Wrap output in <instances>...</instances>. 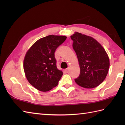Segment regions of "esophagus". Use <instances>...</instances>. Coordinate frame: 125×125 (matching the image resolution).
I'll use <instances>...</instances> for the list:
<instances>
[{"label": "esophagus", "mask_w": 125, "mask_h": 125, "mask_svg": "<svg viewBox=\"0 0 125 125\" xmlns=\"http://www.w3.org/2000/svg\"><path fill=\"white\" fill-rule=\"evenodd\" d=\"M65 71L66 72H67V73H68L69 72V71H70V68L69 67V68H68L67 69H66L65 70Z\"/></svg>", "instance_id": "esophagus-1"}]
</instances>
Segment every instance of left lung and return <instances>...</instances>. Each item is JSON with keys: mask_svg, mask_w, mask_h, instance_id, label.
Here are the masks:
<instances>
[{"mask_svg": "<svg viewBox=\"0 0 125 125\" xmlns=\"http://www.w3.org/2000/svg\"><path fill=\"white\" fill-rule=\"evenodd\" d=\"M73 48L78 58L80 75L75 79L79 86L92 89L106 77L110 59L105 49L92 37L75 32L71 35Z\"/></svg>", "mask_w": 125, "mask_h": 125, "instance_id": "left-lung-1", "label": "left lung"}]
</instances>
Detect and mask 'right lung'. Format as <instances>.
<instances>
[{
	"mask_svg": "<svg viewBox=\"0 0 125 125\" xmlns=\"http://www.w3.org/2000/svg\"><path fill=\"white\" fill-rule=\"evenodd\" d=\"M67 36L50 35L38 40L26 52L23 67L31 85L42 92L56 86L63 75L56 67L54 53Z\"/></svg>",
	"mask_w": 125,
	"mask_h": 125,
	"instance_id": "1",
	"label": "right lung"
}]
</instances>
